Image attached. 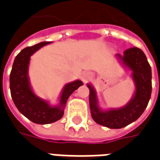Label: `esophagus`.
Returning <instances> with one entry per match:
<instances>
[{
	"label": "esophagus",
	"mask_w": 160,
	"mask_h": 160,
	"mask_svg": "<svg viewBox=\"0 0 160 160\" xmlns=\"http://www.w3.org/2000/svg\"><path fill=\"white\" fill-rule=\"evenodd\" d=\"M92 77V73L91 72H85L82 74V80H83L84 82H87V80H89Z\"/></svg>",
	"instance_id": "34e87169"
}]
</instances>
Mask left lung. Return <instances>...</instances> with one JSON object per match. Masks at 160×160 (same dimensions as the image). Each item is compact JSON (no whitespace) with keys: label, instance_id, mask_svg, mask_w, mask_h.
<instances>
[{"label":"left lung","instance_id":"1","mask_svg":"<svg viewBox=\"0 0 160 160\" xmlns=\"http://www.w3.org/2000/svg\"><path fill=\"white\" fill-rule=\"evenodd\" d=\"M115 56L125 69L131 72L135 89L130 100L122 107L103 109L95 88L90 83H87V87L90 91L89 104L92 119L109 128H122L137 120L148 106L152 93V70L144 52L136 47Z\"/></svg>","mask_w":160,"mask_h":160}]
</instances>
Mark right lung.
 Instances as JSON below:
<instances>
[{
  "label": "right lung",
  "instance_id": "obj_1",
  "mask_svg": "<svg viewBox=\"0 0 160 160\" xmlns=\"http://www.w3.org/2000/svg\"><path fill=\"white\" fill-rule=\"evenodd\" d=\"M49 43L51 42H41L22 49L14 59L9 80L11 96L17 109L26 118L38 124L52 123L60 120L64 114L68 98L83 85L80 80L67 83L60 93L59 103L56 105H51L49 101L34 92L29 78L31 56Z\"/></svg>",
  "mask_w": 160,
  "mask_h": 160
}]
</instances>
